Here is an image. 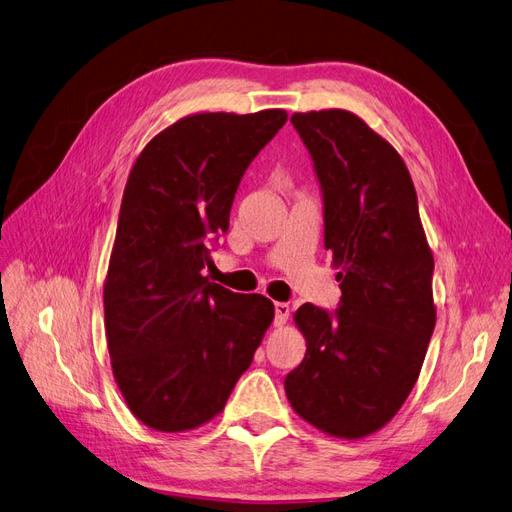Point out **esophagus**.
<instances>
[{
  "mask_svg": "<svg viewBox=\"0 0 512 512\" xmlns=\"http://www.w3.org/2000/svg\"><path fill=\"white\" fill-rule=\"evenodd\" d=\"M289 310H291V308H289V304H285V302H276V304H274V325H276V327L287 323Z\"/></svg>",
  "mask_w": 512,
  "mask_h": 512,
  "instance_id": "obj_1",
  "label": "esophagus"
}]
</instances>
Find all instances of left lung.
I'll return each mask as SVG.
<instances>
[{"label": "left lung", "mask_w": 512, "mask_h": 512, "mask_svg": "<svg viewBox=\"0 0 512 512\" xmlns=\"http://www.w3.org/2000/svg\"><path fill=\"white\" fill-rule=\"evenodd\" d=\"M291 123L321 185L342 295L334 312H295L306 355L285 391L321 432L364 438L393 419L419 378L436 325L434 257L415 185L387 140L346 110L298 112Z\"/></svg>", "instance_id": "8db88e82"}]
</instances>
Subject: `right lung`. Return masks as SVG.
<instances>
[{"label": "right lung", "mask_w": 512, "mask_h": 512, "mask_svg": "<svg viewBox=\"0 0 512 512\" xmlns=\"http://www.w3.org/2000/svg\"><path fill=\"white\" fill-rule=\"evenodd\" d=\"M285 110L204 112L146 144L129 172L104 285L112 372L129 410L187 432L223 410L274 319L259 293L202 274L240 180Z\"/></svg>", "instance_id": "add662e5"}]
</instances>
